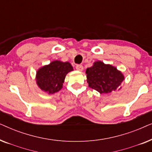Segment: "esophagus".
Listing matches in <instances>:
<instances>
[{
  "instance_id": "obj_1",
  "label": "esophagus",
  "mask_w": 152,
  "mask_h": 152,
  "mask_svg": "<svg viewBox=\"0 0 152 152\" xmlns=\"http://www.w3.org/2000/svg\"><path fill=\"white\" fill-rule=\"evenodd\" d=\"M76 69L79 70V71H82V70H84V67H83L82 65H80V64H79V65L76 66Z\"/></svg>"
}]
</instances>
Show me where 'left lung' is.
<instances>
[{
	"label": "left lung",
	"instance_id": "1",
	"mask_svg": "<svg viewBox=\"0 0 152 152\" xmlns=\"http://www.w3.org/2000/svg\"><path fill=\"white\" fill-rule=\"evenodd\" d=\"M87 82L90 88L99 93H110L119 88L124 77L120 70L110 64L98 61L86 70Z\"/></svg>",
	"mask_w": 152,
	"mask_h": 152
}]
</instances>
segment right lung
<instances>
[{"label": "right lung", "mask_w": 152, "mask_h": 152, "mask_svg": "<svg viewBox=\"0 0 152 152\" xmlns=\"http://www.w3.org/2000/svg\"><path fill=\"white\" fill-rule=\"evenodd\" d=\"M72 70L73 68L69 62L53 61L37 70V84L42 91L53 94L62 88L66 75Z\"/></svg>", "instance_id": "add662e5"}]
</instances>
